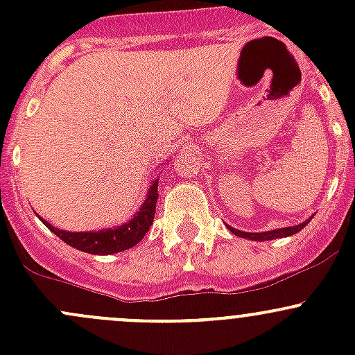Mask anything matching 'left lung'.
Returning a JSON list of instances; mask_svg holds the SVG:
<instances>
[{
    "label": "left lung",
    "instance_id": "1",
    "mask_svg": "<svg viewBox=\"0 0 355 355\" xmlns=\"http://www.w3.org/2000/svg\"><path fill=\"white\" fill-rule=\"evenodd\" d=\"M313 220V218H309V220L302 221L300 225H295V227H285V228H277V230H270V232H261V234H250V232H241L237 230V228H232L230 225H227L228 228H230V232L234 235H237V237H242V239H249V241H259V242H264V241H273V239H282V237H290V235L297 234V232L302 230L304 227H306L309 221Z\"/></svg>",
    "mask_w": 355,
    "mask_h": 355
}]
</instances>
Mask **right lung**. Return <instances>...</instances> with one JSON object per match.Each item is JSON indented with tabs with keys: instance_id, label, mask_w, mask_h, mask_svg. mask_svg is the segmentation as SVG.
Masks as SVG:
<instances>
[{
	"instance_id": "1",
	"label": "right lung",
	"mask_w": 355,
	"mask_h": 355,
	"mask_svg": "<svg viewBox=\"0 0 355 355\" xmlns=\"http://www.w3.org/2000/svg\"><path fill=\"white\" fill-rule=\"evenodd\" d=\"M156 200H157V178L153 182L151 187L148 189V196H146L144 204L141 209L134 214L130 221L120 225L114 228H106V230L98 232H67L60 230V228L51 227L46 220L41 221L53 232L58 235L63 242L68 245L75 247V249L82 250V252L98 254V256H106V254L121 252L142 241L146 234H148L149 227L153 225L156 213Z\"/></svg>"
}]
</instances>
